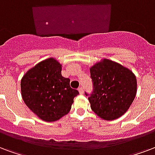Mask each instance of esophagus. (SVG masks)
<instances>
[{
	"mask_svg": "<svg viewBox=\"0 0 155 155\" xmlns=\"http://www.w3.org/2000/svg\"><path fill=\"white\" fill-rule=\"evenodd\" d=\"M78 91H79V93H80V94H83V93H84V89H83L82 87H80V88H79Z\"/></svg>",
	"mask_w": 155,
	"mask_h": 155,
	"instance_id": "1",
	"label": "esophagus"
}]
</instances>
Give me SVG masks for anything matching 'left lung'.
Listing matches in <instances>:
<instances>
[{
  "mask_svg": "<svg viewBox=\"0 0 155 155\" xmlns=\"http://www.w3.org/2000/svg\"><path fill=\"white\" fill-rule=\"evenodd\" d=\"M93 93L91 109L104 120H114L126 113L137 95V81L134 73L120 63L102 58L90 67Z\"/></svg>",
  "mask_w": 155,
  "mask_h": 155,
  "instance_id": "8db88e82",
  "label": "left lung"
}]
</instances>
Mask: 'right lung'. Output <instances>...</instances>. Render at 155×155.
Instances as JSON below:
<instances>
[{
    "label": "right lung",
    "mask_w": 155,
    "mask_h": 155,
    "mask_svg": "<svg viewBox=\"0 0 155 155\" xmlns=\"http://www.w3.org/2000/svg\"><path fill=\"white\" fill-rule=\"evenodd\" d=\"M77 90L62 75V64L54 58L38 62L23 75L21 95L30 110L45 122H54L68 114Z\"/></svg>",
    "instance_id": "add662e5"
}]
</instances>
